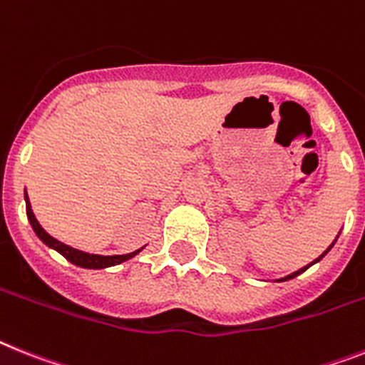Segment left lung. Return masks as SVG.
Listing matches in <instances>:
<instances>
[{"label": "left lung", "instance_id": "8db88e82", "mask_svg": "<svg viewBox=\"0 0 365 365\" xmlns=\"http://www.w3.org/2000/svg\"><path fill=\"white\" fill-rule=\"evenodd\" d=\"M330 249H332V245H330V247H329V249H327V250H324V252L323 254H321V256H319V258H317V259H315V262H312L310 263V265H314V263H317V262H319V259L321 258H323V256H324V254H327V252H329V250ZM310 265H306V267H302V269H299V271H297V272H293V274H289V277H286V278H282V280L280 282H284V280H289V278H295L297 277V274H301V272H304L306 271V269H308V267H310Z\"/></svg>", "mask_w": 365, "mask_h": 365}]
</instances>
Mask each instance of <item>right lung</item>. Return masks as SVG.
I'll use <instances>...</instances> for the list:
<instances>
[{"label": "right lung", "instance_id": "right-lung-1", "mask_svg": "<svg viewBox=\"0 0 365 365\" xmlns=\"http://www.w3.org/2000/svg\"><path fill=\"white\" fill-rule=\"evenodd\" d=\"M26 211H27V219H29V222H31L33 230H35V234L38 235V237H41V240L44 241L48 247H51V249H55L59 254H63L64 258L68 259V262H72L73 265H79V267H85V269L111 267V265H118V263L133 258L137 252H140V249H139V250H135V252L122 254V256H98V254H88V252H83V250L72 249V247H68V245L61 243V241H57L55 237H51V235L48 234V232H46L41 225H38V220H36L35 213H33L31 204H29V198H27V195H26Z\"/></svg>", "mask_w": 365, "mask_h": 365}]
</instances>
